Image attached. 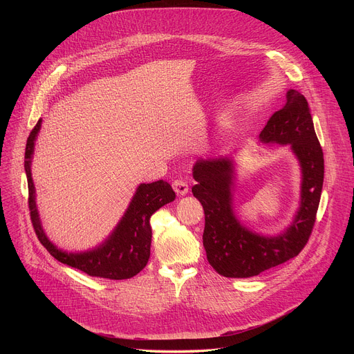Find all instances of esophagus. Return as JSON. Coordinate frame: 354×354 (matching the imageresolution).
Wrapping results in <instances>:
<instances>
[{
    "label": "esophagus",
    "instance_id": "esophagus-1",
    "mask_svg": "<svg viewBox=\"0 0 354 354\" xmlns=\"http://www.w3.org/2000/svg\"><path fill=\"white\" fill-rule=\"evenodd\" d=\"M172 187H174V190H175L179 196H183V194H186V193L189 192V185H187V182L183 180V179H175V180L172 182Z\"/></svg>",
    "mask_w": 354,
    "mask_h": 354
}]
</instances>
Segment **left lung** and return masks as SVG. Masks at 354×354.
<instances>
[{
	"mask_svg": "<svg viewBox=\"0 0 354 354\" xmlns=\"http://www.w3.org/2000/svg\"><path fill=\"white\" fill-rule=\"evenodd\" d=\"M266 144H290L301 167V201L291 225L277 236L243 227L234 214L235 167L230 158L198 160L193 196L205 210L203 246L213 269L224 277H252L297 257L310 239L324 183V153L304 95L290 89L284 106L259 134Z\"/></svg>",
	"mask_w": 354,
	"mask_h": 354,
	"instance_id": "obj_1",
	"label": "left lung"
}]
</instances>
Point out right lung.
<instances>
[{
    "instance_id": "1",
    "label": "right lung",
    "mask_w": 354,
    "mask_h": 354,
    "mask_svg": "<svg viewBox=\"0 0 354 354\" xmlns=\"http://www.w3.org/2000/svg\"><path fill=\"white\" fill-rule=\"evenodd\" d=\"M41 126V119L32 129L25 148V172L28 178L29 190V212L33 230L40 243L48 250L59 262L75 268L89 276L104 277L111 280L130 279L140 273L148 259L151 249V225L149 218L158 209L175 200V192L165 180H157L153 183H141L130 205L119 221L118 227L109 235V238L92 250L86 252H66L59 249L46 236L39 213L36 209L35 185L32 180L30 162L35 151V141Z\"/></svg>"
}]
</instances>
